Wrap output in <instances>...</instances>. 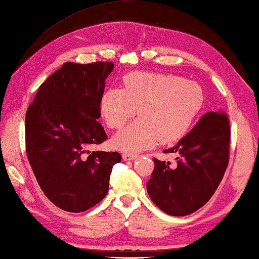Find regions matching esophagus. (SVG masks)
<instances>
[{"instance_id":"esophagus-1","label":"esophagus","mask_w":259,"mask_h":259,"mask_svg":"<svg viewBox=\"0 0 259 259\" xmlns=\"http://www.w3.org/2000/svg\"><path fill=\"white\" fill-rule=\"evenodd\" d=\"M139 155L138 154H128V152H125L122 154V159L124 160H133L135 158H138Z\"/></svg>"}]
</instances>
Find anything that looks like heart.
Returning a JSON list of instances; mask_svg holds the SVG:
<instances>
[{
	"mask_svg": "<svg viewBox=\"0 0 259 259\" xmlns=\"http://www.w3.org/2000/svg\"><path fill=\"white\" fill-rule=\"evenodd\" d=\"M124 88H110L100 110L108 127L119 130L139 108L141 117L113 138L125 151H140L157 141L175 142L192 127L204 104L200 84L173 74L134 72L122 80Z\"/></svg>",
	"mask_w": 259,
	"mask_h": 259,
	"instance_id": "obj_1",
	"label": "heart"
}]
</instances>
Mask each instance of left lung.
Instances as JSON below:
<instances>
[{"instance_id":"obj_1","label":"left lung","mask_w":259,"mask_h":259,"mask_svg":"<svg viewBox=\"0 0 259 259\" xmlns=\"http://www.w3.org/2000/svg\"><path fill=\"white\" fill-rule=\"evenodd\" d=\"M230 119L224 111L202 116L194 128L164 152L178 155L177 164L154 158L147 190L151 201L169 215H187L210 200L230 160Z\"/></svg>"}]
</instances>
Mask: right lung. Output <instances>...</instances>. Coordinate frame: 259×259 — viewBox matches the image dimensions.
I'll return each instance as SVG.
<instances>
[{"label": "right lung", "instance_id": "1", "mask_svg": "<svg viewBox=\"0 0 259 259\" xmlns=\"http://www.w3.org/2000/svg\"><path fill=\"white\" fill-rule=\"evenodd\" d=\"M112 62H67L41 84L25 117L29 165L42 192L59 209L82 212L109 190L117 151H90L108 135L97 119Z\"/></svg>", "mask_w": 259, "mask_h": 259}]
</instances>
